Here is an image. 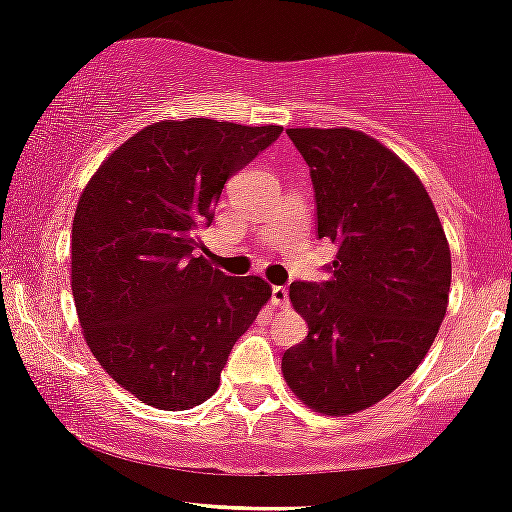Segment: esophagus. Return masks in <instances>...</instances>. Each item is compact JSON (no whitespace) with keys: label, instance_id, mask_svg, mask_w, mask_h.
<instances>
[{"label":"esophagus","instance_id":"34e87169","mask_svg":"<svg viewBox=\"0 0 512 512\" xmlns=\"http://www.w3.org/2000/svg\"><path fill=\"white\" fill-rule=\"evenodd\" d=\"M271 300L275 307H285L287 300H290V292H287V287L283 285H275L271 290Z\"/></svg>","mask_w":512,"mask_h":512}]
</instances>
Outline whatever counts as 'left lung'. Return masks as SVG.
Returning <instances> with one entry per match:
<instances>
[{
    "label": "left lung",
    "mask_w": 512,
    "mask_h": 512,
    "mask_svg": "<svg viewBox=\"0 0 512 512\" xmlns=\"http://www.w3.org/2000/svg\"><path fill=\"white\" fill-rule=\"evenodd\" d=\"M287 135L312 176L317 237L338 254L329 280L290 285L309 333L285 350L283 375L309 409L348 416L426 358L450 297V246L421 179L392 149L350 128Z\"/></svg>",
    "instance_id": "left-lung-1"
}]
</instances>
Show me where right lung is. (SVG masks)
I'll use <instances>...</instances> for the list:
<instances>
[{
	"mask_svg": "<svg viewBox=\"0 0 512 512\" xmlns=\"http://www.w3.org/2000/svg\"><path fill=\"white\" fill-rule=\"evenodd\" d=\"M280 132L162 120L86 183L72 225L79 324L103 370L142 404L186 411L210 399L237 338L271 300L266 280L225 275L198 249L229 176Z\"/></svg>",
	"mask_w": 512,
	"mask_h": 512,
	"instance_id": "add662e5",
	"label": "right lung"
}]
</instances>
